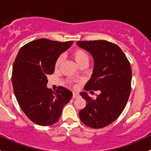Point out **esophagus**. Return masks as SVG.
<instances>
[{
	"label": "esophagus",
	"instance_id": "34e87169",
	"mask_svg": "<svg viewBox=\"0 0 151 151\" xmlns=\"http://www.w3.org/2000/svg\"><path fill=\"white\" fill-rule=\"evenodd\" d=\"M79 96H80V95H79V93H76V92L73 93V98H74V99L77 98Z\"/></svg>",
	"mask_w": 151,
	"mask_h": 151
}]
</instances>
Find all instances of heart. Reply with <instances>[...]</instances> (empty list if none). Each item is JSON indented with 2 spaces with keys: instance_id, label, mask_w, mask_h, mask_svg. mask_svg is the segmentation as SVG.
I'll use <instances>...</instances> for the list:
<instances>
[{
  "instance_id": "obj_1",
  "label": "heart",
  "mask_w": 151,
  "mask_h": 151,
  "mask_svg": "<svg viewBox=\"0 0 151 151\" xmlns=\"http://www.w3.org/2000/svg\"><path fill=\"white\" fill-rule=\"evenodd\" d=\"M71 55H72L73 58H74V59L79 66L84 64V63H88V61H89V55L83 49H76V50H74L72 52ZM61 61L62 58H58V59L55 61V69H58L60 67Z\"/></svg>"
}]
</instances>
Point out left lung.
Returning <instances> with one entry per match:
<instances>
[{"mask_svg": "<svg viewBox=\"0 0 151 151\" xmlns=\"http://www.w3.org/2000/svg\"><path fill=\"white\" fill-rule=\"evenodd\" d=\"M77 45L91 53L94 60L92 76L84 89L101 91L96 99L86 92L80 93L87 104L79 112L80 118L89 127L104 128L120 116L129 99L132 76L130 63L121 49L112 42L85 41Z\"/></svg>", "mask_w": 151, "mask_h": 151, "instance_id": "left-lung-1", "label": "left lung"}]
</instances>
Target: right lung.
I'll return each instance as SVG.
<instances>
[{"label":"right lung","instance_id":"obj_1","mask_svg":"<svg viewBox=\"0 0 151 151\" xmlns=\"http://www.w3.org/2000/svg\"><path fill=\"white\" fill-rule=\"evenodd\" d=\"M72 44L36 39L21 47L14 62L12 80L18 104L29 119L39 126L57 123L72 97V92L63 87L55 92L47 88V76L54 72L56 60Z\"/></svg>","mask_w":151,"mask_h":151}]
</instances>
